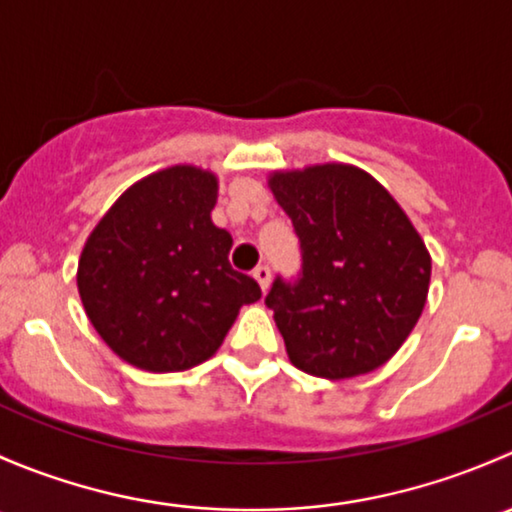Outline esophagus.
I'll return each instance as SVG.
<instances>
[{"label":"esophagus","instance_id":"34e87169","mask_svg":"<svg viewBox=\"0 0 512 512\" xmlns=\"http://www.w3.org/2000/svg\"><path fill=\"white\" fill-rule=\"evenodd\" d=\"M252 277L257 280V285H260L262 289H267V287H270L272 272H270V267H267V265H257L255 270H252Z\"/></svg>","mask_w":512,"mask_h":512}]
</instances>
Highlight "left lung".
Segmentation results:
<instances>
[{
    "instance_id": "obj_1",
    "label": "left lung",
    "mask_w": 512,
    "mask_h": 512,
    "mask_svg": "<svg viewBox=\"0 0 512 512\" xmlns=\"http://www.w3.org/2000/svg\"><path fill=\"white\" fill-rule=\"evenodd\" d=\"M270 188L302 250L297 280L277 277L265 297L289 361L322 379L379 369L426 304L431 255L421 235L389 190L354 165L277 170Z\"/></svg>"
}]
</instances>
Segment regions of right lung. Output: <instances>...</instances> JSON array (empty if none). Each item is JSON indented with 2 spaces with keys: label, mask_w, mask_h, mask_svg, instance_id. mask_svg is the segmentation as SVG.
Here are the masks:
<instances>
[{
  "label": "right lung",
  "mask_w": 512,
  "mask_h": 512,
  "mask_svg": "<svg viewBox=\"0 0 512 512\" xmlns=\"http://www.w3.org/2000/svg\"><path fill=\"white\" fill-rule=\"evenodd\" d=\"M218 178L173 165L133 183L86 240L81 302L103 342L138 369L185 371L223 344L242 304L262 297L232 270V237L210 213Z\"/></svg>",
  "instance_id": "add662e5"
}]
</instances>
